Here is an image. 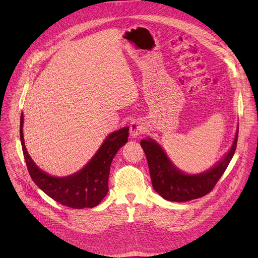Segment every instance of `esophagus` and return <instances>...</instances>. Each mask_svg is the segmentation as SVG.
<instances>
[{
	"label": "esophagus",
	"mask_w": 258,
	"mask_h": 258,
	"mask_svg": "<svg viewBox=\"0 0 258 258\" xmlns=\"http://www.w3.org/2000/svg\"><path fill=\"white\" fill-rule=\"evenodd\" d=\"M145 133V127L141 122L134 121L131 125V136L133 138H137Z\"/></svg>",
	"instance_id": "1"
}]
</instances>
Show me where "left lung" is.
I'll use <instances>...</instances> for the list:
<instances>
[{
	"instance_id": "obj_1",
	"label": "left lung",
	"mask_w": 258,
	"mask_h": 258,
	"mask_svg": "<svg viewBox=\"0 0 258 258\" xmlns=\"http://www.w3.org/2000/svg\"><path fill=\"white\" fill-rule=\"evenodd\" d=\"M239 127L234 144L228 155L206 172L189 175L175 168L160 146L154 141L142 140L141 146L146 154L154 190L164 199L185 202L201 198L212 191L216 182L227 169L237 148Z\"/></svg>"
}]
</instances>
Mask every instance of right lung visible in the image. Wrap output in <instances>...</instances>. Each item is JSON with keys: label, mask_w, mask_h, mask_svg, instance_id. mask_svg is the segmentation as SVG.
Masks as SVG:
<instances>
[{"label": "right lung", "mask_w": 258, "mask_h": 258, "mask_svg": "<svg viewBox=\"0 0 258 258\" xmlns=\"http://www.w3.org/2000/svg\"><path fill=\"white\" fill-rule=\"evenodd\" d=\"M23 115L20 117V141L28 173L34 183L56 202L75 209L97 206L106 196L110 165L121 147L126 144L128 127L109 135L92 160L78 173L65 177L48 175L38 168L24 146Z\"/></svg>", "instance_id": "right-lung-1"}]
</instances>
